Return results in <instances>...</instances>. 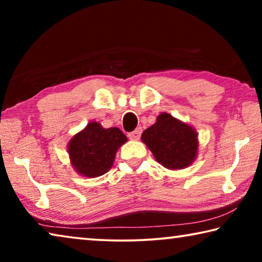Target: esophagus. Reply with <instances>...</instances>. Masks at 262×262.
<instances>
[{
  "instance_id": "1",
  "label": "esophagus",
  "mask_w": 262,
  "mask_h": 262,
  "mask_svg": "<svg viewBox=\"0 0 262 262\" xmlns=\"http://www.w3.org/2000/svg\"><path fill=\"white\" fill-rule=\"evenodd\" d=\"M141 133H142V128L139 127V128H136L134 132H130L129 134H128V137H129L130 140H134V141L139 140L140 136H141Z\"/></svg>"
}]
</instances>
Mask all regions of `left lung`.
<instances>
[{"label": "left lung", "mask_w": 262, "mask_h": 262, "mask_svg": "<svg viewBox=\"0 0 262 262\" xmlns=\"http://www.w3.org/2000/svg\"><path fill=\"white\" fill-rule=\"evenodd\" d=\"M141 139L156 161L166 168H185L196 158L198 133L168 113L159 114L156 122L142 133Z\"/></svg>", "instance_id": "obj_1"}]
</instances>
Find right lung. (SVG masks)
<instances>
[{
    "mask_svg": "<svg viewBox=\"0 0 262 262\" xmlns=\"http://www.w3.org/2000/svg\"><path fill=\"white\" fill-rule=\"evenodd\" d=\"M127 137L117 127L105 128L96 121L89 122L68 143L72 166L88 178L103 176L113 165L115 154Z\"/></svg>",
    "mask_w": 262,
    "mask_h": 262,
    "instance_id": "1",
    "label": "right lung"
}]
</instances>
